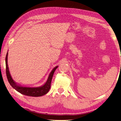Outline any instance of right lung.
Returning <instances> with one entry per match:
<instances>
[{
  "instance_id": "obj_1",
  "label": "right lung",
  "mask_w": 121,
  "mask_h": 121,
  "mask_svg": "<svg viewBox=\"0 0 121 121\" xmlns=\"http://www.w3.org/2000/svg\"><path fill=\"white\" fill-rule=\"evenodd\" d=\"M8 53L7 52L6 56V58H5L6 76L9 83L13 88H14L15 90H16L20 93L24 94V95L33 97L41 96L45 95V94H46L49 91L50 88L51 82L54 73L58 66H57L52 69L48 77V80H47L46 82L43 85L38 87H28L23 86L21 85L20 84L16 82L13 80L11 76V74H10L8 65Z\"/></svg>"
}]
</instances>
